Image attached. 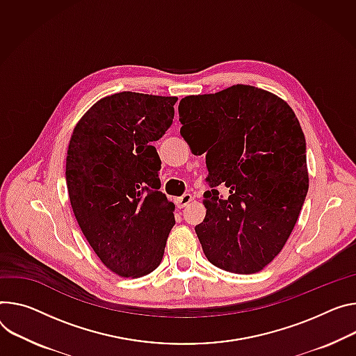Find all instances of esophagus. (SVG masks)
<instances>
[{"mask_svg":"<svg viewBox=\"0 0 356 356\" xmlns=\"http://www.w3.org/2000/svg\"><path fill=\"white\" fill-rule=\"evenodd\" d=\"M190 202H193V196L190 195V193H184V195H183L181 197L176 199V206H177L179 209H183V207H186Z\"/></svg>","mask_w":356,"mask_h":356,"instance_id":"esophagus-1","label":"esophagus"}]
</instances>
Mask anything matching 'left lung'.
Masks as SVG:
<instances>
[{"label":"left lung","mask_w":356,"mask_h":356,"mask_svg":"<svg viewBox=\"0 0 356 356\" xmlns=\"http://www.w3.org/2000/svg\"><path fill=\"white\" fill-rule=\"evenodd\" d=\"M179 120L190 147L206 153L211 190L195 230L207 260L236 274L261 271L294 230L308 191L305 136L294 111L268 90L233 85L186 96ZM221 182L229 188L225 200L215 190Z\"/></svg>","instance_id":"obj_1"}]
</instances>
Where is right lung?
Masks as SVG:
<instances>
[{"mask_svg": "<svg viewBox=\"0 0 356 356\" xmlns=\"http://www.w3.org/2000/svg\"><path fill=\"white\" fill-rule=\"evenodd\" d=\"M176 96L119 92L76 123L67 186L79 227L101 261L120 277H143L163 258L175 204L159 191L153 146L170 127Z\"/></svg>", "mask_w": 356, "mask_h": 356, "instance_id": "obj_1", "label": "right lung"}]
</instances>
